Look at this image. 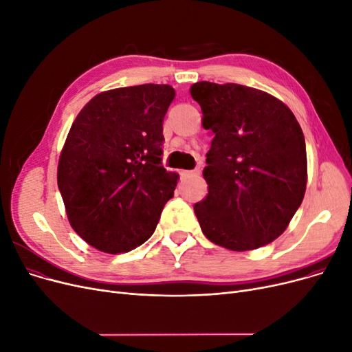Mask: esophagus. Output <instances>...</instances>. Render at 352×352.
Listing matches in <instances>:
<instances>
[{"mask_svg": "<svg viewBox=\"0 0 352 352\" xmlns=\"http://www.w3.org/2000/svg\"><path fill=\"white\" fill-rule=\"evenodd\" d=\"M197 175H200V169H195V170H182V172H180L182 179H186V177H190V176H197Z\"/></svg>", "mask_w": 352, "mask_h": 352, "instance_id": "34e87169", "label": "esophagus"}]
</instances>
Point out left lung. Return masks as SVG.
<instances>
[{"mask_svg":"<svg viewBox=\"0 0 352 352\" xmlns=\"http://www.w3.org/2000/svg\"><path fill=\"white\" fill-rule=\"evenodd\" d=\"M190 94L213 131L195 205L204 235L230 250H252L280 236L302 204L307 148L294 113L276 97L235 82L199 81Z\"/></svg>","mask_w":352,"mask_h":352,"instance_id":"left-lung-1","label":"left lung"}]
</instances>
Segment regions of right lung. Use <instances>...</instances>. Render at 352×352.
I'll return each instance as SVG.
<instances>
[{
  "mask_svg": "<svg viewBox=\"0 0 352 352\" xmlns=\"http://www.w3.org/2000/svg\"><path fill=\"white\" fill-rule=\"evenodd\" d=\"M169 85L103 91L81 109L61 150L57 183L77 235L106 254L153 235L179 175L162 166Z\"/></svg>",
  "mask_w": 352,
  "mask_h": 352,
  "instance_id": "right-lung-1",
  "label": "right lung"
}]
</instances>
